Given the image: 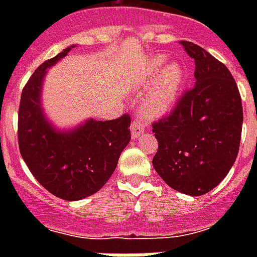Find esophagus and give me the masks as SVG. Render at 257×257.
<instances>
[{
	"label": "esophagus",
	"instance_id": "obj_1",
	"mask_svg": "<svg viewBox=\"0 0 257 257\" xmlns=\"http://www.w3.org/2000/svg\"><path fill=\"white\" fill-rule=\"evenodd\" d=\"M144 128H145L144 122H143L141 120H139V118H135L132 125H131V131H132L133 139H137V137L140 136L141 133L144 132Z\"/></svg>",
	"mask_w": 257,
	"mask_h": 257
}]
</instances>
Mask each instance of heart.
<instances>
[{
	"label": "heart",
	"mask_w": 257,
	"mask_h": 257,
	"mask_svg": "<svg viewBox=\"0 0 257 257\" xmlns=\"http://www.w3.org/2000/svg\"><path fill=\"white\" fill-rule=\"evenodd\" d=\"M165 64L164 56H156L152 60V70L156 72ZM183 82V70L177 64H169L157 78L156 84L143 102V109L148 116H160L168 112L175 104L176 97Z\"/></svg>",
	"instance_id": "1"
}]
</instances>
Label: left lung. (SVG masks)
Returning a JSON list of instances; mask_svg holds the SVG:
<instances>
[{"label":"left lung","instance_id":"1","mask_svg":"<svg viewBox=\"0 0 257 257\" xmlns=\"http://www.w3.org/2000/svg\"><path fill=\"white\" fill-rule=\"evenodd\" d=\"M195 60V86L152 124L153 167L176 191L201 196L227 176L239 153L243 105L235 78L201 46L180 41Z\"/></svg>","mask_w":257,"mask_h":257}]
</instances>
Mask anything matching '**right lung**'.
<instances>
[{
  "label": "right lung",
  "mask_w": 257,
  "mask_h": 257,
  "mask_svg": "<svg viewBox=\"0 0 257 257\" xmlns=\"http://www.w3.org/2000/svg\"><path fill=\"white\" fill-rule=\"evenodd\" d=\"M72 48L42 62L26 82L17 131L20 153L32 175L52 195L69 201L100 191L131 141L129 114L109 121L88 120L70 132H58L45 120L40 100L46 69Z\"/></svg>",
  "instance_id": "obj_1"
}]
</instances>
